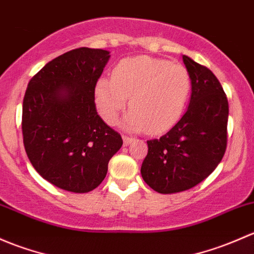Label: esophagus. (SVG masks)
Listing matches in <instances>:
<instances>
[{"label":"esophagus","mask_w":254,"mask_h":254,"mask_svg":"<svg viewBox=\"0 0 254 254\" xmlns=\"http://www.w3.org/2000/svg\"><path fill=\"white\" fill-rule=\"evenodd\" d=\"M122 138H124V144L125 145H129L130 143L133 142V138L128 137V135H122Z\"/></svg>","instance_id":"34e87169"}]
</instances>
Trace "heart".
Wrapping results in <instances>:
<instances>
[{
  "label": "heart",
  "mask_w": 254,
  "mask_h": 254,
  "mask_svg": "<svg viewBox=\"0 0 254 254\" xmlns=\"http://www.w3.org/2000/svg\"><path fill=\"white\" fill-rule=\"evenodd\" d=\"M192 91V78L182 64L149 56L122 60L111 80L101 78L95 87V103L101 117L115 124L129 98L125 117L128 130L160 134L181 120Z\"/></svg>",
  "instance_id": "b5f03b06"
}]
</instances>
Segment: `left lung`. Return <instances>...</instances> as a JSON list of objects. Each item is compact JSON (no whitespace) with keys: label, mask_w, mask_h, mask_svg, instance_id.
Here are the masks:
<instances>
[{"label":"left lung","mask_w":254,"mask_h":254,"mask_svg":"<svg viewBox=\"0 0 254 254\" xmlns=\"http://www.w3.org/2000/svg\"><path fill=\"white\" fill-rule=\"evenodd\" d=\"M192 78L190 106L159 139L146 140L140 174L164 194L190 190L205 180L223 159L227 145L229 103L218 78L205 66L182 56Z\"/></svg>","instance_id":"8db88e82"}]
</instances>
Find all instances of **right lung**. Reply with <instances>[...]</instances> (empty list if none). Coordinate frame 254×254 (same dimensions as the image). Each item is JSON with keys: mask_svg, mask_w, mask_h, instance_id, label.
<instances>
[{"mask_svg": "<svg viewBox=\"0 0 254 254\" xmlns=\"http://www.w3.org/2000/svg\"><path fill=\"white\" fill-rule=\"evenodd\" d=\"M109 59L106 50H70L46 64L25 90L22 132L28 158L41 177L68 192L98 187L124 143L96 112L95 87Z\"/></svg>", "mask_w": 254, "mask_h": 254, "instance_id": "1", "label": "right lung"}]
</instances>
